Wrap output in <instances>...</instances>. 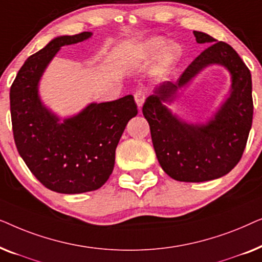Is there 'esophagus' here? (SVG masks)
Returning a JSON list of instances; mask_svg holds the SVG:
<instances>
[{
    "instance_id": "esophagus-1",
    "label": "esophagus",
    "mask_w": 262,
    "mask_h": 262,
    "mask_svg": "<svg viewBox=\"0 0 262 262\" xmlns=\"http://www.w3.org/2000/svg\"><path fill=\"white\" fill-rule=\"evenodd\" d=\"M145 98H146V94L143 91H137L135 93V101L137 103V106L141 108L143 106V103L145 101Z\"/></svg>"
}]
</instances>
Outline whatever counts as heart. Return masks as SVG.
<instances>
[{
  "label": "heart",
  "instance_id": "b5f03b06",
  "mask_svg": "<svg viewBox=\"0 0 262 262\" xmlns=\"http://www.w3.org/2000/svg\"><path fill=\"white\" fill-rule=\"evenodd\" d=\"M164 40L162 38H151L138 46L136 55L139 59L149 60L155 57L161 49L163 48ZM180 56V48L177 44H169L164 48L160 57V67L166 68L170 66L178 57Z\"/></svg>",
  "mask_w": 262,
  "mask_h": 262
}]
</instances>
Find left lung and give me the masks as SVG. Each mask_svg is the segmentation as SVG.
Returning <instances> with one entry per match:
<instances>
[{"label": "left lung", "instance_id": "obj_1", "mask_svg": "<svg viewBox=\"0 0 262 262\" xmlns=\"http://www.w3.org/2000/svg\"><path fill=\"white\" fill-rule=\"evenodd\" d=\"M199 44L212 42L200 53L179 80L164 82L143 105L154 149L162 169L174 180L203 182L228 174L245 151L253 121L252 75L237 52L224 41L194 31ZM220 63L232 75L231 96L206 124H188L174 116L164 102L174 97L204 67Z\"/></svg>", "mask_w": 262, "mask_h": 262}]
</instances>
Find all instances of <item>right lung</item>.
<instances>
[{"mask_svg": "<svg viewBox=\"0 0 262 262\" xmlns=\"http://www.w3.org/2000/svg\"><path fill=\"white\" fill-rule=\"evenodd\" d=\"M92 32L62 35L28 57L10 87V114L17 151L45 187L64 194L95 191L108 180L125 126L137 114L134 96L91 103L77 116L59 118L41 103L38 84L64 45Z\"/></svg>", "mask_w": 262, "mask_h": 262, "instance_id": "right-lung-1", "label": "right lung"}]
</instances>
